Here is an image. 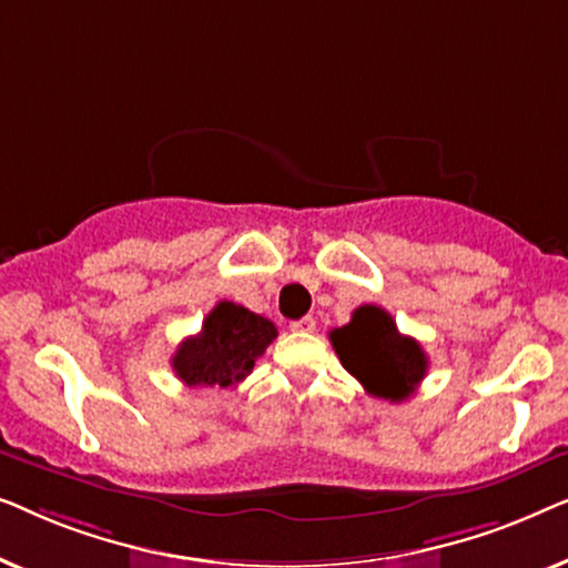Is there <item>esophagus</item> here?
I'll use <instances>...</instances> for the list:
<instances>
[{
	"instance_id": "esophagus-1",
	"label": "esophagus",
	"mask_w": 568,
	"mask_h": 568,
	"mask_svg": "<svg viewBox=\"0 0 568 568\" xmlns=\"http://www.w3.org/2000/svg\"><path fill=\"white\" fill-rule=\"evenodd\" d=\"M290 328L294 331V333H313L315 331V317H300V321H294Z\"/></svg>"
}]
</instances>
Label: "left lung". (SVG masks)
<instances>
[{"label": "left lung", "instance_id": "8db88e82", "mask_svg": "<svg viewBox=\"0 0 568 568\" xmlns=\"http://www.w3.org/2000/svg\"><path fill=\"white\" fill-rule=\"evenodd\" d=\"M331 344L348 375L383 400H406L429 367L422 344L403 336L390 313L377 305L356 307L344 328L331 331Z\"/></svg>", "mask_w": 568, "mask_h": 568}]
</instances>
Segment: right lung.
Segmentation results:
<instances>
[{
  "label": "right lung",
  "instance_id": "right-lung-1",
  "mask_svg": "<svg viewBox=\"0 0 568 568\" xmlns=\"http://www.w3.org/2000/svg\"><path fill=\"white\" fill-rule=\"evenodd\" d=\"M274 338L276 325L268 317L222 300L196 336L178 346L173 369L189 387H235Z\"/></svg>",
  "mask_w": 568,
  "mask_h": 568
}]
</instances>
